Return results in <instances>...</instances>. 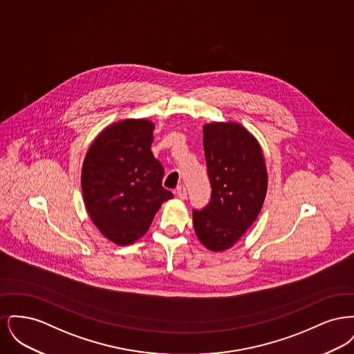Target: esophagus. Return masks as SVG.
I'll list each match as a JSON object with an SVG mask.
<instances>
[{"instance_id": "obj_1", "label": "esophagus", "mask_w": 354, "mask_h": 354, "mask_svg": "<svg viewBox=\"0 0 354 354\" xmlns=\"http://www.w3.org/2000/svg\"><path fill=\"white\" fill-rule=\"evenodd\" d=\"M176 195H178V198L182 199V201L187 199V189H185V185H179V187L176 188Z\"/></svg>"}]
</instances>
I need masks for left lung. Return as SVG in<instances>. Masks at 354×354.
Segmentation results:
<instances>
[{
  "mask_svg": "<svg viewBox=\"0 0 354 354\" xmlns=\"http://www.w3.org/2000/svg\"><path fill=\"white\" fill-rule=\"evenodd\" d=\"M211 201L192 209L198 239L211 251L231 248L257 218L267 194V169L257 140L237 123L203 127Z\"/></svg>",
  "mask_w": 354,
  "mask_h": 354,
  "instance_id": "obj_1",
  "label": "left lung"
}]
</instances>
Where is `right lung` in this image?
Returning <instances> with one entry per match:
<instances>
[{
	"label": "right lung",
	"instance_id": "add662e5",
	"mask_svg": "<svg viewBox=\"0 0 354 354\" xmlns=\"http://www.w3.org/2000/svg\"><path fill=\"white\" fill-rule=\"evenodd\" d=\"M153 124L127 119L94 140L82 167L87 212L102 235L119 245L145 235L160 205L174 198L162 185L163 166L151 152Z\"/></svg>",
	"mask_w": 354,
	"mask_h": 354
}]
</instances>
